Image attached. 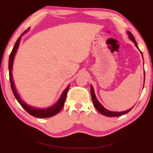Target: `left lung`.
Segmentation results:
<instances>
[{"instance_id":"left-lung-1","label":"left lung","mask_w":153,"mask_h":153,"mask_svg":"<svg viewBox=\"0 0 153 153\" xmlns=\"http://www.w3.org/2000/svg\"><path fill=\"white\" fill-rule=\"evenodd\" d=\"M127 33H128L129 35V38H130V39L131 41L133 42L134 43V45L136 47H137V48L138 47V45H137V42H136L134 37L133 35L131 34V33L129 32V31H128L127 32ZM141 53H142V52H141ZM91 97H92V100H93V104L94 106H95V107L96 109H97L98 111H99L100 114H102V115H104V116H108V117H117V116H122V115L123 114H127V113H128L129 111H130L131 108H129V109L125 111H122V112H114V111H108L107 109H106L105 108H104V106L102 105L100 103L99 101L97 100V98H96V96L95 95V93H94V90H93V88L92 85H91Z\"/></svg>"}]
</instances>
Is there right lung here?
Here are the masks:
<instances>
[{"instance_id": "add662e5", "label": "right lung", "mask_w": 153, "mask_h": 153, "mask_svg": "<svg viewBox=\"0 0 153 153\" xmlns=\"http://www.w3.org/2000/svg\"><path fill=\"white\" fill-rule=\"evenodd\" d=\"M27 31V30H26ZM25 31V32H26ZM22 35L19 37L16 40L15 45H14L13 49L12 50L11 53L10 55L9 58V64H8V67H9V75H10V85H11V88L12 91L13 92V94L14 97L16 99V100L19 102V103L21 104V106H22L23 108H24L25 110L29 114H30L31 116L37 117V118H49V117H51L53 116H55L58 114V112L60 111V110L62 109V108L63 107L65 101L67 93H68V91L69 90V87H70V85L67 87V88L65 90L63 93L60 96L59 100H58V102L56 104H54V105L51 106V107H49L47 108H33L32 106L27 105V104L25 103V102L23 101V100L21 99L19 96L16 93L15 87H14L13 80H12V65H13V60L14 56H15V53L16 52V50H17L19 47V45L20 39Z\"/></svg>"}]
</instances>
